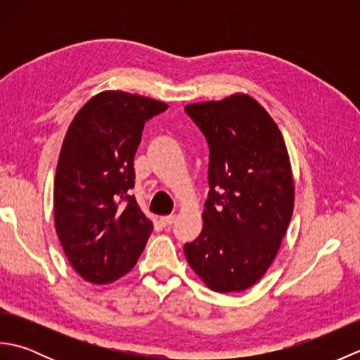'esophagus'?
Wrapping results in <instances>:
<instances>
[{
  "label": "esophagus",
  "instance_id": "1",
  "mask_svg": "<svg viewBox=\"0 0 360 360\" xmlns=\"http://www.w3.org/2000/svg\"><path fill=\"white\" fill-rule=\"evenodd\" d=\"M176 221V217L174 215H168V217H160L159 218V223L162 226H172Z\"/></svg>",
  "mask_w": 360,
  "mask_h": 360
}]
</instances>
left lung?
<instances>
[{"label":"left lung","mask_w":360,"mask_h":360,"mask_svg":"<svg viewBox=\"0 0 360 360\" xmlns=\"http://www.w3.org/2000/svg\"><path fill=\"white\" fill-rule=\"evenodd\" d=\"M209 143L202 231L184 246L190 267L217 292H241L269 269L294 210L286 143L255 98L233 94L186 106Z\"/></svg>","instance_id":"1"}]
</instances>
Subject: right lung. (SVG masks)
Segmentation results:
<instances>
[{
    "label": "right lung",
    "instance_id": "right-lung-1",
    "mask_svg": "<svg viewBox=\"0 0 360 360\" xmlns=\"http://www.w3.org/2000/svg\"><path fill=\"white\" fill-rule=\"evenodd\" d=\"M167 108L150 97L103 91L68 128L53 182V221L71 266L94 285L131 271L153 232L129 190L145 122Z\"/></svg>",
    "mask_w": 360,
    "mask_h": 360
}]
</instances>
